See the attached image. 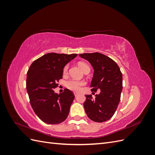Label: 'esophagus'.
Wrapping results in <instances>:
<instances>
[{"label":"esophagus","mask_w":155,"mask_h":155,"mask_svg":"<svg viewBox=\"0 0 155 155\" xmlns=\"http://www.w3.org/2000/svg\"><path fill=\"white\" fill-rule=\"evenodd\" d=\"M74 94L75 97H76V96H78V93H77V92H74Z\"/></svg>","instance_id":"34e87169"}]
</instances>
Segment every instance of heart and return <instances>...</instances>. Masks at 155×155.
<instances>
[{"mask_svg":"<svg viewBox=\"0 0 155 155\" xmlns=\"http://www.w3.org/2000/svg\"><path fill=\"white\" fill-rule=\"evenodd\" d=\"M78 66L81 68V69L83 70L84 72L87 71H90V67H88V65L85 63V62H79ZM69 68V65L66 64L63 68V74H67L68 72ZM85 85V82L83 81H77L74 80V79H71L67 82L66 86L69 89V90L74 91V92H79L81 90V87Z\"/></svg>","mask_w":155,"mask_h":155,"instance_id":"heart-1","label":"heart"}]
</instances>
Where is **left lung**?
<instances>
[{"label":"left lung","mask_w":155,"mask_h":155,"mask_svg":"<svg viewBox=\"0 0 155 155\" xmlns=\"http://www.w3.org/2000/svg\"><path fill=\"white\" fill-rule=\"evenodd\" d=\"M94 68L91 87L92 92L101 91L95 98L85 95L83 106L87 116L96 122H104L114 115L120 101L122 91V74L114 61L101 53L79 54Z\"/></svg>","instance_id":"8db88e82"}]
</instances>
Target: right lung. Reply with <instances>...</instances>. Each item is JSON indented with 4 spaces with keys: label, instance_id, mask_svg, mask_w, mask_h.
<instances>
[{
    "label": "right lung",
    "instance_id": "right-lung-1",
    "mask_svg": "<svg viewBox=\"0 0 155 155\" xmlns=\"http://www.w3.org/2000/svg\"><path fill=\"white\" fill-rule=\"evenodd\" d=\"M77 54L48 53L34 61L28 70L26 90L36 115L48 124H58L67 119L74 99L73 92L65 88L59 94L54 89L63 78V68Z\"/></svg>",
    "mask_w": 155,
    "mask_h": 155
}]
</instances>
